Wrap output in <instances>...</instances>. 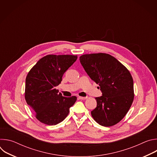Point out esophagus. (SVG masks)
<instances>
[{"mask_svg":"<svg viewBox=\"0 0 157 157\" xmlns=\"http://www.w3.org/2000/svg\"><path fill=\"white\" fill-rule=\"evenodd\" d=\"M78 98L81 100H85L87 99V97H82V96H79Z\"/></svg>","mask_w":157,"mask_h":157,"instance_id":"obj_1","label":"esophagus"}]
</instances>
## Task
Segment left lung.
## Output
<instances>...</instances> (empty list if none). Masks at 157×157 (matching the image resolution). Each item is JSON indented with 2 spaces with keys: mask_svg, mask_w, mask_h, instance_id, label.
<instances>
[{
  "mask_svg": "<svg viewBox=\"0 0 157 157\" xmlns=\"http://www.w3.org/2000/svg\"><path fill=\"white\" fill-rule=\"evenodd\" d=\"M80 62L87 74L100 86L102 96L96 98L97 107L91 116L99 125L110 127L127 114L134 98L130 71L114 56L107 53L86 54Z\"/></svg>",
  "mask_w": 157,
  "mask_h": 157,
  "instance_id": "8db88e82",
  "label": "left lung"
}]
</instances>
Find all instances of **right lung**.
<instances>
[{
    "instance_id": "add662e5",
    "label": "right lung",
    "mask_w": 157,
    "mask_h": 157,
    "mask_svg": "<svg viewBox=\"0 0 157 157\" xmlns=\"http://www.w3.org/2000/svg\"><path fill=\"white\" fill-rule=\"evenodd\" d=\"M77 58V55H48L41 58L28 73L25 99L41 123L48 125L60 123L76 101V96L64 97L55 87Z\"/></svg>"
}]
</instances>
